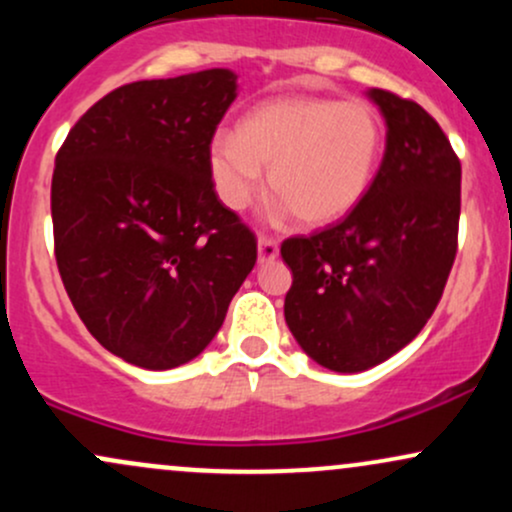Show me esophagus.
Returning a JSON list of instances; mask_svg holds the SVG:
<instances>
[{"label": "esophagus", "instance_id": "1", "mask_svg": "<svg viewBox=\"0 0 512 512\" xmlns=\"http://www.w3.org/2000/svg\"><path fill=\"white\" fill-rule=\"evenodd\" d=\"M276 255H279V243L269 236H260L257 238V260L262 264L274 262Z\"/></svg>", "mask_w": 512, "mask_h": 512}]
</instances>
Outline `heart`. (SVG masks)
I'll return each instance as SVG.
<instances>
[{
    "instance_id": "b5f03b06",
    "label": "heart",
    "mask_w": 512,
    "mask_h": 512,
    "mask_svg": "<svg viewBox=\"0 0 512 512\" xmlns=\"http://www.w3.org/2000/svg\"><path fill=\"white\" fill-rule=\"evenodd\" d=\"M385 151L378 110L366 101L330 96H276L238 120L233 137L209 144V175L228 209L243 211L269 192L298 226L344 219L368 195Z\"/></svg>"
}]
</instances>
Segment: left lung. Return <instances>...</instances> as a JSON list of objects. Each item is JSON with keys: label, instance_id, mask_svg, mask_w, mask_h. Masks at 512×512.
I'll use <instances>...</instances> for the list:
<instances>
[{"label": "left lung", "instance_id": "1", "mask_svg": "<svg viewBox=\"0 0 512 512\" xmlns=\"http://www.w3.org/2000/svg\"><path fill=\"white\" fill-rule=\"evenodd\" d=\"M385 117V154L368 195L339 223L281 243L293 284L286 325L337 373L383 363L416 337L457 255L462 166L419 103L370 88Z\"/></svg>", "mask_w": 512, "mask_h": 512}]
</instances>
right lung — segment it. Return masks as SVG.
Here are the masks:
<instances>
[{"label":"right lung","mask_w":512,"mask_h":512,"mask_svg":"<svg viewBox=\"0 0 512 512\" xmlns=\"http://www.w3.org/2000/svg\"><path fill=\"white\" fill-rule=\"evenodd\" d=\"M231 69L125 84L86 110L52 173L55 257L86 330L132 366L202 354L257 262L209 144L238 96Z\"/></svg>","instance_id":"right-lung-1"}]
</instances>
